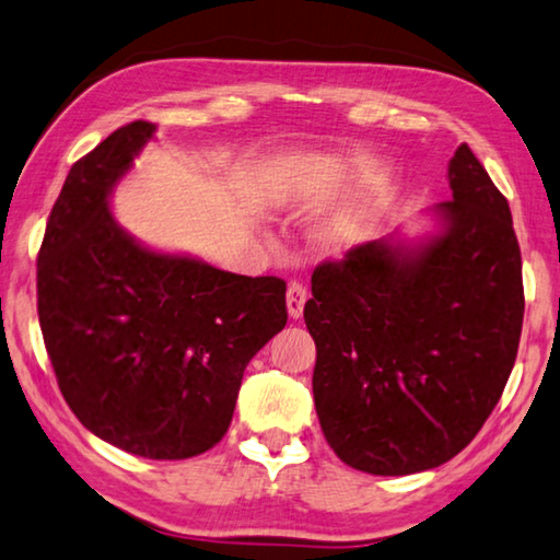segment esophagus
I'll return each instance as SVG.
<instances>
[{
  "label": "esophagus",
  "instance_id": "esophagus-1",
  "mask_svg": "<svg viewBox=\"0 0 560 560\" xmlns=\"http://www.w3.org/2000/svg\"><path fill=\"white\" fill-rule=\"evenodd\" d=\"M305 302H307V288L302 285V282L292 280L288 285V312L292 319H298L302 315V310H305Z\"/></svg>",
  "mask_w": 560,
  "mask_h": 560
}]
</instances>
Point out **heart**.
Here are the masks:
<instances>
[{
  "instance_id": "b5f03b06",
  "label": "heart",
  "mask_w": 560,
  "mask_h": 560,
  "mask_svg": "<svg viewBox=\"0 0 560 560\" xmlns=\"http://www.w3.org/2000/svg\"><path fill=\"white\" fill-rule=\"evenodd\" d=\"M322 176L319 162H290L282 166L275 176L272 184V199L278 203H298L302 196L307 194L312 184H317ZM371 213L366 209H354L341 213L339 219L325 231V241L329 245H349L359 241L366 231V223Z\"/></svg>"
}]
</instances>
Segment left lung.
Masks as SVG:
<instances>
[{"mask_svg":"<svg viewBox=\"0 0 560 560\" xmlns=\"http://www.w3.org/2000/svg\"><path fill=\"white\" fill-rule=\"evenodd\" d=\"M443 229L361 243L312 272L317 418L341 463L413 475L453 459L512 374L524 322L509 203L467 144L447 164Z\"/></svg>","mask_w":560,"mask_h":560,"instance_id":"obj_1","label":"left lung"}]
</instances>
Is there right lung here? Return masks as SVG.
<instances>
[{"label":"right lung","instance_id":"1","mask_svg":"<svg viewBox=\"0 0 560 560\" xmlns=\"http://www.w3.org/2000/svg\"><path fill=\"white\" fill-rule=\"evenodd\" d=\"M152 137L130 122L71 166L38 250V322L93 435L186 459L225 435L245 366L288 325L285 280L156 253L117 225L107 196Z\"/></svg>","mask_w":560,"mask_h":560}]
</instances>
